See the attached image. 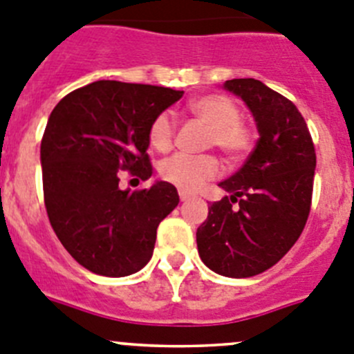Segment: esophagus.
I'll return each mask as SVG.
<instances>
[{
	"mask_svg": "<svg viewBox=\"0 0 354 354\" xmlns=\"http://www.w3.org/2000/svg\"><path fill=\"white\" fill-rule=\"evenodd\" d=\"M179 198H180V201H187L191 198V194L186 193V191H179Z\"/></svg>",
	"mask_w": 354,
	"mask_h": 354,
	"instance_id": "esophagus-1",
	"label": "esophagus"
}]
</instances>
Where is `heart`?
<instances>
[{
    "label": "heart",
    "mask_w": 354,
    "mask_h": 354,
    "mask_svg": "<svg viewBox=\"0 0 354 354\" xmlns=\"http://www.w3.org/2000/svg\"><path fill=\"white\" fill-rule=\"evenodd\" d=\"M189 111L207 124L210 132L207 146H215L230 160H240L252 149L255 133L250 124L241 120V109L234 99L222 93H210L189 104ZM175 118L171 113H160L149 124L147 140L153 149L167 153L174 144ZM221 163L212 154H175L161 163L160 174L167 183L174 184L180 191L194 193L208 180L221 175Z\"/></svg>",
    "instance_id": "obj_1"
}]
</instances>
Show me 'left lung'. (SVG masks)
I'll list each match as a JSON object with an SVG mask.
<instances>
[{"label": "left lung", "instance_id": "1", "mask_svg": "<svg viewBox=\"0 0 354 354\" xmlns=\"http://www.w3.org/2000/svg\"><path fill=\"white\" fill-rule=\"evenodd\" d=\"M224 88L247 102L259 140L243 167L218 186L230 193L208 207L196 231L200 257L230 278L261 274L301 236L311 210L316 153L295 104L254 78Z\"/></svg>", "mask_w": 354, "mask_h": 354}]
</instances>
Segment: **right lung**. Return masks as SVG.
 <instances>
[{
  "mask_svg": "<svg viewBox=\"0 0 354 354\" xmlns=\"http://www.w3.org/2000/svg\"><path fill=\"white\" fill-rule=\"evenodd\" d=\"M183 93L102 80L53 107L41 139L46 214L64 248L88 271L120 278L149 262L158 225L179 194L163 180L133 193L118 184L121 171L149 179V124Z\"/></svg>",
  "mask_w": 354,
  "mask_h": 354,
  "instance_id": "add662e5",
  "label": "right lung"
}]
</instances>
